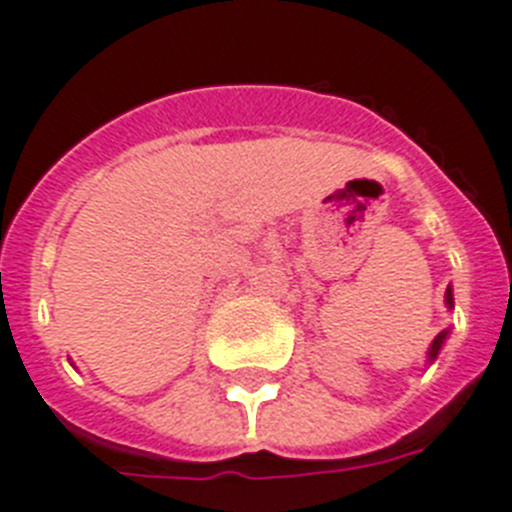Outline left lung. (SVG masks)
<instances>
[{"mask_svg":"<svg viewBox=\"0 0 512 512\" xmlns=\"http://www.w3.org/2000/svg\"><path fill=\"white\" fill-rule=\"evenodd\" d=\"M445 299H448V304L453 307V294H450V291H448V296H445ZM445 336H448V330H442L440 336L432 341V349H429V359H432V362H435L437 354H440V346H442V341H445Z\"/></svg>","mask_w":512,"mask_h":512,"instance_id":"1","label":"left lung"}]
</instances>
